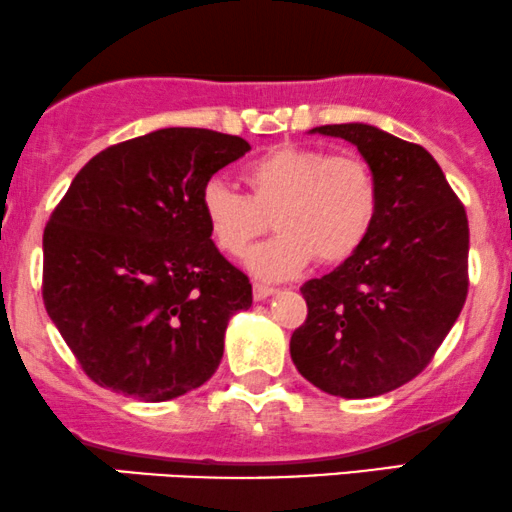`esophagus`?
Listing matches in <instances>:
<instances>
[{
  "instance_id": "obj_1",
  "label": "esophagus",
  "mask_w": 512,
  "mask_h": 512,
  "mask_svg": "<svg viewBox=\"0 0 512 512\" xmlns=\"http://www.w3.org/2000/svg\"><path fill=\"white\" fill-rule=\"evenodd\" d=\"M275 294V287H268V285H261V282H254V299L256 302H266L268 297H273Z\"/></svg>"
}]
</instances>
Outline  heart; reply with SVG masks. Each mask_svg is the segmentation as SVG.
I'll return each mask as SVG.
<instances>
[{
    "label": "heart",
    "instance_id": "b5f03b06",
    "mask_svg": "<svg viewBox=\"0 0 512 512\" xmlns=\"http://www.w3.org/2000/svg\"><path fill=\"white\" fill-rule=\"evenodd\" d=\"M249 196L222 179L201 189V213L210 237L230 256L268 230L278 234L246 254V268L261 280H287L314 261L342 263L362 249L378 220L381 191L357 155L282 146L251 160L242 172Z\"/></svg>",
    "mask_w": 512,
    "mask_h": 512
}]
</instances>
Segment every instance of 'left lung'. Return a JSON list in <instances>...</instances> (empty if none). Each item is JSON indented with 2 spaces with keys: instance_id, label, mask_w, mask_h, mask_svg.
<instances>
[{
  "instance_id": "obj_1",
  "label": "left lung",
  "mask_w": 512,
  "mask_h": 512,
  "mask_svg": "<svg viewBox=\"0 0 512 512\" xmlns=\"http://www.w3.org/2000/svg\"><path fill=\"white\" fill-rule=\"evenodd\" d=\"M374 172L381 206L357 254L304 282L309 306L292 333L297 371L323 393L376 398L422 374L467 299L465 206L429 150L371 124H326Z\"/></svg>"
}]
</instances>
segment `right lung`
Returning <instances> with one entry per match:
<instances>
[{"mask_svg":"<svg viewBox=\"0 0 512 512\" xmlns=\"http://www.w3.org/2000/svg\"><path fill=\"white\" fill-rule=\"evenodd\" d=\"M249 143L210 129L150 131L76 174L42 237V299L102 388L165 402L208 381L249 278L210 239L203 184Z\"/></svg>","mask_w":512,"mask_h":512,"instance_id":"obj_1","label":"right lung"}]
</instances>
